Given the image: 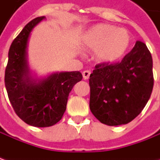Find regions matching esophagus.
<instances>
[{
	"label": "esophagus",
	"mask_w": 160,
	"mask_h": 160,
	"mask_svg": "<svg viewBox=\"0 0 160 160\" xmlns=\"http://www.w3.org/2000/svg\"><path fill=\"white\" fill-rule=\"evenodd\" d=\"M90 75H91V71L90 70H84L83 72V79H88L90 77Z\"/></svg>",
	"instance_id": "1"
}]
</instances>
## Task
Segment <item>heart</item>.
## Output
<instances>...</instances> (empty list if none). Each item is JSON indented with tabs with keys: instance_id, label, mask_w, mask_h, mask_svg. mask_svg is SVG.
I'll return each instance as SVG.
<instances>
[{
	"instance_id": "b5f03b06",
	"label": "heart",
	"mask_w": 160,
	"mask_h": 160,
	"mask_svg": "<svg viewBox=\"0 0 160 160\" xmlns=\"http://www.w3.org/2000/svg\"><path fill=\"white\" fill-rule=\"evenodd\" d=\"M129 32L109 24H97L83 34L82 44L86 50H95L98 61L111 64L120 60L131 45Z\"/></svg>"
}]
</instances>
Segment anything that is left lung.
Segmentation results:
<instances>
[{
	"instance_id": "left-lung-1",
	"label": "left lung",
	"mask_w": 160,
	"mask_h": 160,
	"mask_svg": "<svg viewBox=\"0 0 160 160\" xmlns=\"http://www.w3.org/2000/svg\"><path fill=\"white\" fill-rule=\"evenodd\" d=\"M89 84L90 109L97 119L111 126L131 122L147 104L154 84L146 44L137 41L121 62L96 65Z\"/></svg>"
}]
</instances>
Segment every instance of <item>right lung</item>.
I'll return each mask as SVG.
<instances>
[{
  "instance_id": "obj_1",
  "label": "right lung",
  "mask_w": 160,
  "mask_h": 160,
  "mask_svg": "<svg viewBox=\"0 0 160 160\" xmlns=\"http://www.w3.org/2000/svg\"><path fill=\"white\" fill-rule=\"evenodd\" d=\"M44 18L38 17L31 20L12 42L4 77L16 114L28 125L36 127L52 126L61 119L69 92L83 78L79 71L54 73L42 79L32 77L27 58L28 38Z\"/></svg>"
}]
</instances>
